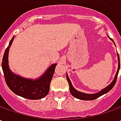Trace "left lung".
Here are the masks:
<instances>
[{"mask_svg": "<svg viewBox=\"0 0 121 121\" xmlns=\"http://www.w3.org/2000/svg\"><path fill=\"white\" fill-rule=\"evenodd\" d=\"M109 38V36H108ZM110 40L113 42V43L114 44V41L112 40V39H111L110 38H109ZM117 56H118V62H119V65H118V69H117V73L114 76V79L113 81L110 83V84H109L108 86H106L105 88L102 89V90H100V91H98V93H95V94H86V93H83V92H81L79 91H77L76 89L74 88V87L73 86L72 83H71V81H70L69 79V77L68 76V75L67 74V79L68 83H69V90H70V93L71 94V95L76 98L77 99H79V100H95L96 98H99L101 95H104L105 94L108 93L110 90H111L112 89V87H114V86L116 83V81H117V76H118V74H119V69H120V58H119V54L117 53Z\"/></svg>", "mask_w": 121, "mask_h": 121, "instance_id": "8db88e82", "label": "left lung"}]
</instances>
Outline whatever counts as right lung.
I'll list each match as a JSON object with an SVG mask.
<instances>
[{
  "label": "right lung",
  "mask_w": 121,
  "mask_h": 121,
  "mask_svg": "<svg viewBox=\"0 0 121 121\" xmlns=\"http://www.w3.org/2000/svg\"><path fill=\"white\" fill-rule=\"evenodd\" d=\"M15 36L9 42L4 51L2 62V68L5 81L9 89L16 95L26 99L39 100L48 94L50 83L53 77L55 67L57 64L51 65L43 75L34 79L21 77L12 72L9 66V51Z\"/></svg>",
  "instance_id": "right-lung-1"
}]
</instances>
